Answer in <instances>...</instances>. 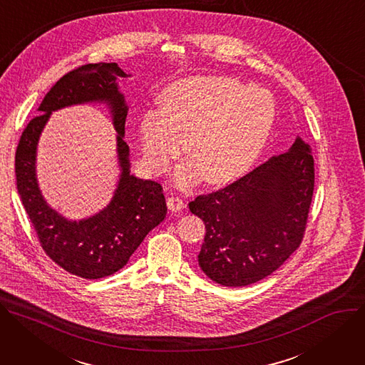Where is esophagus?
Instances as JSON below:
<instances>
[{"label":"esophagus","mask_w":365,"mask_h":365,"mask_svg":"<svg viewBox=\"0 0 365 365\" xmlns=\"http://www.w3.org/2000/svg\"><path fill=\"white\" fill-rule=\"evenodd\" d=\"M167 206L173 213H177L184 209V201L180 197H168L167 200Z\"/></svg>","instance_id":"obj_1"}]
</instances>
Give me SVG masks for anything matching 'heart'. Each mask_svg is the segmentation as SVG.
Masks as SVG:
<instances>
[{
	"label": "heart",
	"instance_id": "heart-1",
	"mask_svg": "<svg viewBox=\"0 0 365 365\" xmlns=\"http://www.w3.org/2000/svg\"><path fill=\"white\" fill-rule=\"evenodd\" d=\"M148 111L139 136L148 167L167 173L184 149L190 160L177 175L187 187L200 174L209 184L244 175L265 148L275 118L272 96L229 76H195L174 83Z\"/></svg>",
	"mask_w": 365,
	"mask_h": 365
}]
</instances>
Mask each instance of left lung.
<instances>
[{"mask_svg":"<svg viewBox=\"0 0 365 365\" xmlns=\"http://www.w3.org/2000/svg\"><path fill=\"white\" fill-rule=\"evenodd\" d=\"M313 190L312 149L297 138L227 187L197 195L188 207L206 225L200 268L226 287L272 274L302 244Z\"/></svg>","mask_w":365,"mask_h":365,"instance_id":"obj_1","label":"left lung"}]
</instances>
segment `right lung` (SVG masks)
Returning a JSON list of instances; mask_svg holds the SVG:
<instances>
[{"instance_id":"obj_1","label":"right lung","mask_w":365,"mask_h":365,"mask_svg":"<svg viewBox=\"0 0 365 365\" xmlns=\"http://www.w3.org/2000/svg\"><path fill=\"white\" fill-rule=\"evenodd\" d=\"M128 75L117 63H88L66 75L45 96L16 150L17 191L37 239L46 255L65 271L97 279L123 268L145 236L167 215L160 184L130 174L129 146L123 140L128 104L117 79ZM98 101L110 108L118 132L120 180L110 205L100 214L79 222L68 221L48 207L35 178L36 142L52 110Z\"/></svg>"}]
</instances>
